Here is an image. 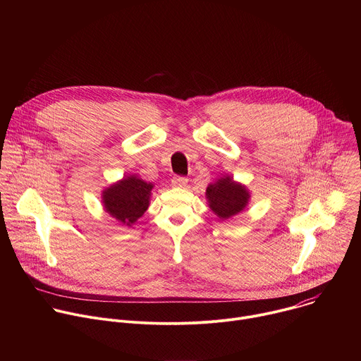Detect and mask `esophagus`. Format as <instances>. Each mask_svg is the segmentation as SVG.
<instances>
[{
	"label": "esophagus",
	"mask_w": 361,
	"mask_h": 361,
	"mask_svg": "<svg viewBox=\"0 0 361 361\" xmlns=\"http://www.w3.org/2000/svg\"><path fill=\"white\" fill-rule=\"evenodd\" d=\"M187 181H188V180H187L185 177H173L171 184H173L174 187H177V188H183V187H185Z\"/></svg>",
	"instance_id": "esophagus-1"
}]
</instances>
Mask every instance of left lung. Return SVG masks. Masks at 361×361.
<instances>
[{"label": "left lung", "instance_id": "obj_1", "mask_svg": "<svg viewBox=\"0 0 361 361\" xmlns=\"http://www.w3.org/2000/svg\"><path fill=\"white\" fill-rule=\"evenodd\" d=\"M205 198L210 210L220 220H228L245 210L251 194L247 185L226 174L207 185Z\"/></svg>", "mask_w": 361, "mask_h": 361}]
</instances>
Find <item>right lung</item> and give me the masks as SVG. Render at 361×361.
<instances>
[{
  "label": "right lung",
  "instance_id": "obj_1",
  "mask_svg": "<svg viewBox=\"0 0 361 361\" xmlns=\"http://www.w3.org/2000/svg\"><path fill=\"white\" fill-rule=\"evenodd\" d=\"M152 188L154 184L144 181L135 174L126 176L102 190V207L123 226L133 227L147 212Z\"/></svg>",
  "mask_w": 361,
  "mask_h": 361
}]
</instances>
